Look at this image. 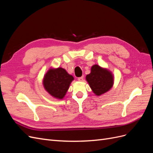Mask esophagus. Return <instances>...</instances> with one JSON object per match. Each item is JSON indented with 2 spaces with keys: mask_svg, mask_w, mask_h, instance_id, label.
<instances>
[{
  "mask_svg": "<svg viewBox=\"0 0 153 153\" xmlns=\"http://www.w3.org/2000/svg\"><path fill=\"white\" fill-rule=\"evenodd\" d=\"M78 80L80 81V82H82L83 80H84V76H81V77L78 78Z\"/></svg>",
  "mask_w": 153,
  "mask_h": 153,
  "instance_id": "obj_1",
  "label": "esophagus"
}]
</instances>
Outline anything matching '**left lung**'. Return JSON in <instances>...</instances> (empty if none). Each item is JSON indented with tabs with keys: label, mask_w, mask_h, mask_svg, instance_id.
<instances>
[{
	"label": "left lung",
	"mask_w": 153,
	"mask_h": 153,
	"mask_svg": "<svg viewBox=\"0 0 153 153\" xmlns=\"http://www.w3.org/2000/svg\"><path fill=\"white\" fill-rule=\"evenodd\" d=\"M92 91L96 96L108 92L114 85V76L107 69L95 64L91 67L90 74L86 76Z\"/></svg>",
	"instance_id": "8db88e82"
}]
</instances>
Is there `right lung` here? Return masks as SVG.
I'll return each mask as SVG.
<instances>
[{
	"label": "right lung",
	"mask_w": 153,
	"mask_h": 153,
	"mask_svg": "<svg viewBox=\"0 0 153 153\" xmlns=\"http://www.w3.org/2000/svg\"><path fill=\"white\" fill-rule=\"evenodd\" d=\"M74 80L62 68H52L45 74L43 84L44 88L53 98L62 100L65 96L71 82Z\"/></svg>",
	"instance_id": "1"
}]
</instances>
